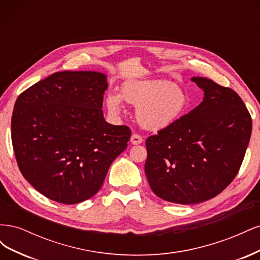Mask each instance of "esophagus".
Returning <instances> with one entry per match:
<instances>
[{
  "label": "esophagus",
  "mask_w": 260,
  "mask_h": 260,
  "mask_svg": "<svg viewBox=\"0 0 260 260\" xmlns=\"http://www.w3.org/2000/svg\"><path fill=\"white\" fill-rule=\"evenodd\" d=\"M130 142L133 145H138V144H141V143L143 142V139H142V137H141V136L137 135V133H133V135L130 138Z\"/></svg>",
  "instance_id": "34e87169"
}]
</instances>
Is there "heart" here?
<instances>
[{
	"label": "heart",
	"mask_w": 260,
	"mask_h": 260,
	"mask_svg": "<svg viewBox=\"0 0 260 260\" xmlns=\"http://www.w3.org/2000/svg\"><path fill=\"white\" fill-rule=\"evenodd\" d=\"M123 101L137 107V119L141 127L160 131L177 122L188 106L186 92L167 80L128 81L121 92L107 93L105 106L109 114L120 116L124 112Z\"/></svg>",
	"instance_id": "b5f03b06"
}]
</instances>
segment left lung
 <instances>
[{
  "label": "left lung",
  "mask_w": 260,
  "mask_h": 260,
  "mask_svg": "<svg viewBox=\"0 0 260 260\" xmlns=\"http://www.w3.org/2000/svg\"><path fill=\"white\" fill-rule=\"evenodd\" d=\"M203 102L146 140L145 175L164 201L190 205L221 193L237 176L251 135V118L239 94L192 77Z\"/></svg>",
  "instance_id": "1"
}]
</instances>
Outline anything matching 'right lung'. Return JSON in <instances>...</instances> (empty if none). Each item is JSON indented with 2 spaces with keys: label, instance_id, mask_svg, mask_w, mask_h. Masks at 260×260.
<instances>
[{
  "label": "right lung",
  "instance_id": "right-lung-1",
  "mask_svg": "<svg viewBox=\"0 0 260 260\" xmlns=\"http://www.w3.org/2000/svg\"><path fill=\"white\" fill-rule=\"evenodd\" d=\"M107 86L103 73L60 72L17 98L15 156L23 178L48 199L67 205L89 200L127 147L130 129L104 119Z\"/></svg>",
  "mask_w": 260,
  "mask_h": 260
}]
</instances>
